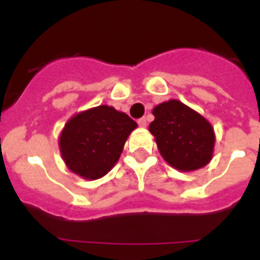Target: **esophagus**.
Returning a JSON list of instances; mask_svg holds the SVG:
<instances>
[{
  "label": "esophagus",
  "instance_id": "esophagus-1",
  "mask_svg": "<svg viewBox=\"0 0 260 260\" xmlns=\"http://www.w3.org/2000/svg\"><path fill=\"white\" fill-rule=\"evenodd\" d=\"M138 124L140 126H143V128H144V126H147V117H142V118H139L138 120Z\"/></svg>",
  "mask_w": 260,
  "mask_h": 260
}]
</instances>
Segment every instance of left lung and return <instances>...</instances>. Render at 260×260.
Returning a JSON list of instances; mask_svg holds the SVG:
<instances>
[{"mask_svg": "<svg viewBox=\"0 0 260 260\" xmlns=\"http://www.w3.org/2000/svg\"><path fill=\"white\" fill-rule=\"evenodd\" d=\"M150 132L158 150L170 166L194 171L206 166L213 156L214 131L205 117L178 100L155 106Z\"/></svg>", "mask_w": 260, "mask_h": 260, "instance_id": "8db88e82", "label": "left lung"}]
</instances>
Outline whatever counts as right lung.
<instances>
[{
  "label": "right lung",
  "mask_w": 260,
  "mask_h": 260,
  "mask_svg": "<svg viewBox=\"0 0 260 260\" xmlns=\"http://www.w3.org/2000/svg\"><path fill=\"white\" fill-rule=\"evenodd\" d=\"M138 124L113 106L100 105L66 122L59 148L66 166L85 179H98L117 163L124 144Z\"/></svg>",
  "instance_id": "1"
}]
</instances>
